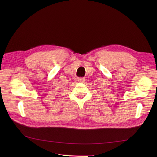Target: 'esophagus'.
<instances>
[{
  "instance_id": "esophagus-1",
  "label": "esophagus",
  "mask_w": 157,
  "mask_h": 157,
  "mask_svg": "<svg viewBox=\"0 0 157 157\" xmlns=\"http://www.w3.org/2000/svg\"><path fill=\"white\" fill-rule=\"evenodd\" d=\"M85 79L84 77H82V78H77V81L78 82H84V81H85Z\"/></svg>"
}]
</instances>
